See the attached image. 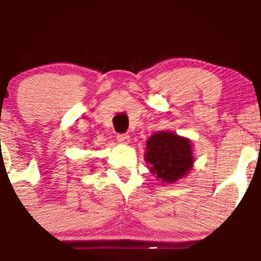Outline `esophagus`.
I'll use <instances>...</instances> for the list:
<instances>
[{
    "instance_id": "obj_1",
    "label": "esophagus",
    "mask_w": 261,
    "mask_h": 261,
    "mask_svg": "<svg viewBox=\"0 0 261 261\" xmlns=\"http://www.w3.org/2000/svg\"><path fill=\"white\" fill-rule=\"evenodd\" d=\"M117 140L118 143L123 144V145H127L130 143V136L125 135V134H120V135H117Z\"/></svg>"
}]
</instances>
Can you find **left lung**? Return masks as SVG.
<instances>
[{
    "instance_id": "8db88e82",
    "label": "left lung",
    "mask_w": 261,
    "mask_h": 261,
    "mask_svg": "<svg viewBox=\"0 0 261 261\" xmlns=\"http://www.w3.org/2000/svg\"><path fill=\"white\" fill-rule=\"evenodd\" d=\"M144 156L151 174L164 184L183 179L194 164L192 141L172 131L152 134L146 141Z\"/></svg>"
}]
</instances>
